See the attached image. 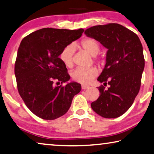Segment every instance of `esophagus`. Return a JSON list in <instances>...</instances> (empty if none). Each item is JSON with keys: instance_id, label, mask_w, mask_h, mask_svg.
<instances>
[{"instance_id": "obj_1", "label": "esophagus", "mask_w": 154, "mask_h": 154, "mask_svg": "<svg viewBox=\"0 0 154 154\" xmlns=\"http://www.w3.org/2000/svg\"><path fill=\"white\" fill-rule=\"evenodd\" d=\"M82 88L83 89V90H86V89L89 88V86H87V85H82Z\"/></svg>"}]
</instances>
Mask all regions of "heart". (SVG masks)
Listing matches in <instances>:
<instances>
[{"mask_svg": "<svg viewBox=\"0 0 154 154\" xmlns=\"http://www.w3.org/2000/svg\"><path fill=\"white\" fill-rule=\"evenodd\" d=\"M75 47L80 48L85 52L95 57L100 52V44L97 41L93 38H85L78 45H70L64 48L60 54V58L66 67L70 68L73 64V54L75 52ZM97 75V71L95 68H77L72 72V79L82 84H88Z\"/></svg>", "mask_w": 154, "mask_h": 154, "instance_id": "heart-1", "label": "heart"}]
</instances>
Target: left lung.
Segmentation results:
<instances>
[{
  "instance_id": "1",
  "label": "left lung",
  "mask_w": 154,
  "mask_h": 154,
  "mask_svg": "<svg viewBox=\"0 0 154 154\" xmlns=\"http://www.w3.org/2000/svg\"><path fill=\"white\" fill-rule=\"evenodd\" d=\"M88 37L99 41L107 50L106 64L97 81L109 87H98L100 95L91 103L96 113L116 118L125 113L138 93L144 68L143 48L137 34L118 23L91 27Z\"/></svg>"
}]
</instances>
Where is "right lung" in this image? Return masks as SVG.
<instances>
[{"mask_svg": "<svg viewBox=\"0 0 154 154\" xmlns=\"http://www.w3.org/2000/svg\"><path fill=\"white\" fill-rule=\"evenodd\" d=\"M84 31L43 28L20 42L14 67L18 91L27 107L40 118L55 120L63 116L81 91L80 84L68 83L70 77L59 56ZM66 82V86H58Z\"/></svg>", "mask_w": 154, "mask_h": 154, "instance_id": "1", "label": "right lung"}]
</instances>
